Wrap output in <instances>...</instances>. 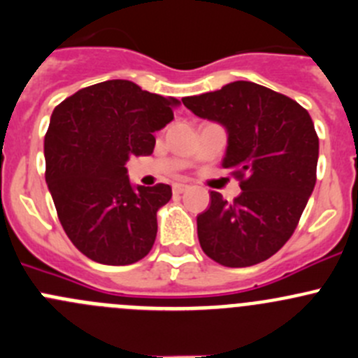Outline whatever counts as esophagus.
<instances>
[{"label":"esophagus","instance_id":"esophagus-1","mask_svg":"<svg viewBox=\"0 0 358 358\" xmlns=\"http://www.w3.org/2000/svg\"><path fill=\"white\" fill-rule=\"evenodd\" d=\"M187 189H189V185H187V183H175V185H173V192L175 194L185 192Z\"/></svg>","mask_w":358,"mask_h":358}]
</instances>
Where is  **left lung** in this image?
<instances>
[{
    "label": "left lung",
    "mask_w": 358,
    "mask_h": 358,
    "mask_svg": "<svg viewBox=\"0 0 358 358\" xmlns=\"http://www.w3.org/2000/svg\"><path fill=\"white\" fill-rule=\"evenodd\" d=\"M182 101L199 119L224 127L222 166L243 178L234 203L210 192V208L197 215L201 248L227 267L269 259L294 234L317 182L318 136L310 113L245 80Z\"/></svg>",
    "instance_id": "left-lung-1"
}]
</instances>
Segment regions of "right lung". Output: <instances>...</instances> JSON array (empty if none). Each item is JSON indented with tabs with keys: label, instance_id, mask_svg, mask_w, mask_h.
Returning <instances> with one entry per match:
<instances>
[{
	"label": "right lung",
	"instance_id": "1",
	"mask_svg": "<svg viewBox=\"0 0 358 358\" xmlns=\"http://www.w3.org/2000/svg\"><path fill=\"white\" fill-rule=\"evenodd\" d=\"M176 98L129 80L85 87L52 112L45 136L48 190L62 229L85 257L106 266L143 259L171 187L133 185L131 155H150L155 131L173 120Z\"/></svg>",
	"mask_w": 358,
	"mask_h": 358
}]
</instances>
